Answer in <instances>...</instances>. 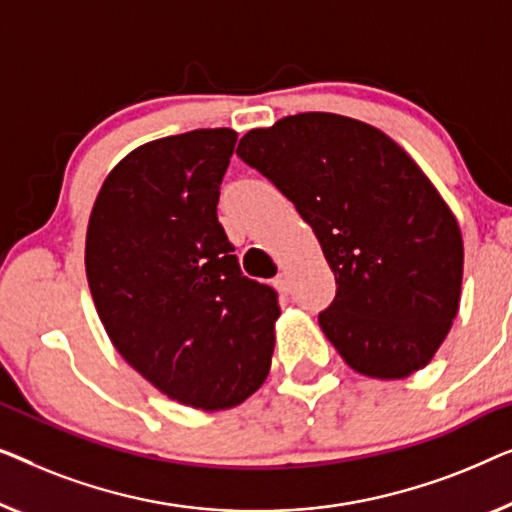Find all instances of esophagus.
I'll return each mask as SVG.
<instances>
[{
    "label": "esophagus",
    "instance_id": "34e87169",
    "mask_svg": "<svg viewBox=\"0 0 512 512\" xmlns=\"http://www.w3.org/2000/svg\"><path fill=\"white\" fill-rule=\"evenodd\" d=\"M273 285H276V290H278V292H283V294L290 292V283H287V276H285V273H278V276L273 278Z\"/></svg>",
    "mask_w": 512,
    "mask_h": 512
}]
</instances>
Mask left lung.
Instances as JSON below:
<instances>
[{
	"label": "left lung",
	"instance_id": "8db88e82",
	"mask_svg": "<svg viewBox=\"0 0 512 512\" xmlns=\"http://www.w3.org/2000/svg\"><path fill=\"white\" fill-rule=\"evenodd\" d=\"M236 155L318 236L336 278L318 322L338 355L371 378L427 366L457 315L464 243L420 167L380 129L334 113L253 129Z\"/></svg>",
	"mask_w": 512,
	"mask_h": 512
}]
</instances>
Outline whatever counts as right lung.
I'll return each instance as SVG.
<instances>
[{"label": "right lung", "mask_w": 512, "mask_h": 512, "mask_svg": "<svg viewBox=\"0 0 512 512\" xmlns=\"http://www.w3.org/2000/svg\"><path fill=\"white\" fill-rule=\"evenodd\" d=\"M234 129H194L136 148L97 194L85 271L106 334L167 397L220 410L271 366L278 292L243 276L218 222Z\"/></svg>", "instance_id": "1"}]
</instances>
